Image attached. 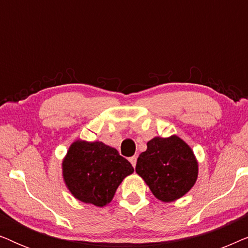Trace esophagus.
<instances>
[{
  "label": "esophagus",
  "instance_id": "obj_1",
  "mask_svg": "<svg viewBox=\"0 0 248 248\" xmlns=\"http://www.w3.org/2000/svg\"><path fill=\"white\" fill-rule=\"evenodd\" d=\"M137 159H138L137 155H133V157L130 158V162L132 164V166H133V167H135V165H137Z\"/></svg>",
  "mask_w": 248,
  "mask_h": 248
}]
</instances>
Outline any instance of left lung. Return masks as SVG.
<instances>
[{
	"label": "left lung",
	"instance_id": "1",
	"mask_svg": "<svg viewBox=\"0 0 248 248\" xmlns=\"http://www.w3.org/2000/svg\"><path fill=\"white\" fill-rule=\"evenodd\" d=\"M135 171L162 202L181 199L194 186L199 164L194 152L177 135L155 137L139 155Z\"/></svg>",
	"mask_w": 248,
	"mask_h": 248
}]
</instances>
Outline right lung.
<instances>
[{"instance_id": "add662e5", "label": "right lung", "mask_w": 248, "mask_h": 248, "mask_svg": "<svg viewBox=\"0 0 248 248\" xmlns=\"http://www.w3.org/2000/svg\"><path fill=\"white\" fill-rule=\"evenodd\" d=\"M133 171L116 149L100 141H74L62 161L63 179L71 194L100 208L110 203L123 179Z\"/></svg>"}]
</instances>
